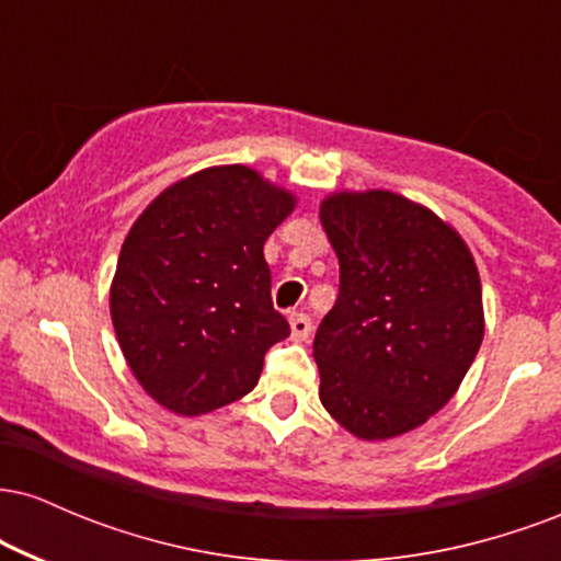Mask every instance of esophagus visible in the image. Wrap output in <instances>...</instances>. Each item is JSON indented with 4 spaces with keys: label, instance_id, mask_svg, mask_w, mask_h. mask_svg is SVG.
I'll list each match as a JSON object with an SVG mask.
<instances>
[{
    "label": "esophagus",
    "instance_id": "1",
    "mask_svg": "<svg viewBox=\"0 0 561 561\" xmlns=\"http://www.w3.org/2000/svg\"><path fill=\"white\" fill-rule=\"evenodd\" d=\"M289 330H293V337L295 340H306L308 334H311V330H313L311 317H308V313L293 311V313H289Z\"/></svg>",
    "mask_w": 561,
    "mask_h": 561
}]
</instances>
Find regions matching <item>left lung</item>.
<instances>
[{"instance_id":"1","label":"left lung","mask_w":561,"mask_h":561,"mask_svg":"<svg viewBox=\"0 0 561 561\" xmlns=\"http://www.w3.org/2000/svg\"><path fill=\"white\" fill-rule=\"evenodd\" d=\"M319 216L340 261L337 300L313 337L321 403L364 440L409 433L478 356V266L448 224L396 192H337Z\"/></svg>"}]
</instances>
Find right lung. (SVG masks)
I'll list each match as a JSON object with an SVG mask.
<instances>
[{
  "label": "right lung",
  "instance_id": "right-lung-1",
  "mask_svg": "<svg viewBox=\"0 0 561 561\" xmlns=\"http://www.w3.org/2000/svg\"><path fill=\"white\" fill-rule=\"evenodd\" d=\"M293 208L253 169L218 165L169 186L128 231L113 327L134 377L165 409L208 414L255 388L266 351L289 334L263 244Z\"/></svg>",
  "mask_w": 561,
  "mask_h": 561
}]
</instances>
